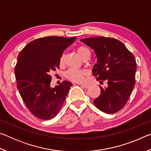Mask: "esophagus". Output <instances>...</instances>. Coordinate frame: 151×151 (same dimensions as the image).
Returning <instances> with one entry per match:
<instances>
[{"label": "esophagus", "mask_w": 151, "mask_h": 151, "mask_svg": "<svg viewBox=\"0 0 151 151\" xmlns=\"http://www.w3.org/2000/svg\"><path fill=\"white\" fill-rule=\"evenodd\" d=\"M78 85H81V86H83V87L85 88H87L89 86V85H86V84H78Z\"/></svg>", "instance_id": "34e87169"}]
</instances>
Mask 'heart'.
Returning <instances> with one entry per match:
<instances>
[{"label": "heart", "instance_id": "obj_1", "mask_svg": "<svg viewBox=\"0 0 151 151\" xmlns=\"http://www.w3.org/2000/svg\"><path fill=\"white\" fill-rule=\"evenodd\" d=\"M76 52L82 59H83L85 56L89 54V51L84 46H79L76 48ZM65 63V57L63 55L60 58L59 64L60 66H63ZM87 75V72L85 70H76V69H69L66 73V77L68 80L75 83H82L84 81L85 76Z\"/></svg>", "mask_w": 151, "mask_h": 151}]
</instances>
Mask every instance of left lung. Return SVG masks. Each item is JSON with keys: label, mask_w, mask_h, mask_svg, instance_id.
I'll list each match as a JSON object with an SVG mask.
<instances>
[{"label": "left lung", "mask_w": 151, "mask_h": 151, "mask_svg": "<svg viewBox=\"0 0 151 151\" xmlns=\"http://www.w3.org/2000/svg\"><path fill=\"white\" fill-rule=\"evenodd\" d=\"M81 41L94 50L97 63L93 75L97 81H107L101 94L93 101L97 109L107 114L116 113L127 104L135 85L137 63L134 55L119 40L93 37Z\"/></svg>", "instance_id": "left-lung-1"}]
</instances>
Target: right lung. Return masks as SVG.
I'll return each mask as SVG.
<instances>
[{
    "instance_id": "1",
    "label": "right lung",
    "mask_w": 151,
    "mask_h": 151,
    "mask_svg": "<svg viewBox=\"0 0 151 151\" xmlns=\"http://www.w3.org/2000/svg\"><path fill=\"white\" fill-rule=\"evenodd\" d=\"M76 37H46L30 42L18 56L14 72L17 86L27 109L38 119L57 116L72 83L65 81L50 87V74L59 68V60Z\"/></svg>"
}]
</instances>
